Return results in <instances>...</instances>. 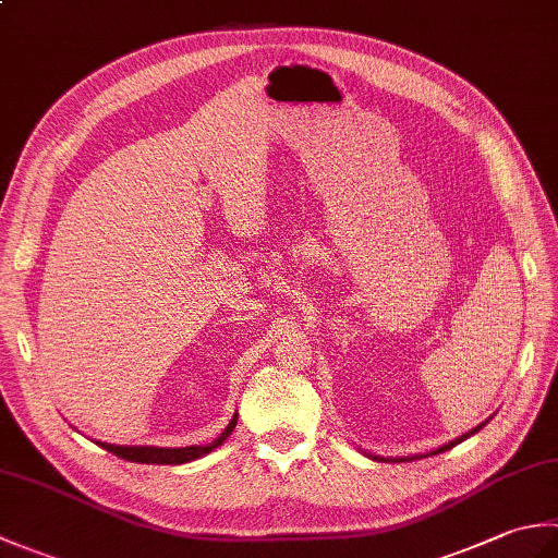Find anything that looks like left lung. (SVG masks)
<instances>
[{
	"mask_svg": "<svg viewBox=\"0 0 558 558\" xmlns=\"http://www.w3.org/2000/svg\"><path fill=\"white\" fill-rule=\"evenodd\" d=\"M492 420V417H489ZM489 420H484L482 424H477L475 429H470L468 434H462V436H458V438H453V441H448L446 446H441V448H436V450H432V453H424V456H398V458H384V456H372V453H364V456H369L372 460H378V462H410V460H420V458H429V456H438V453H444V450H450L453 446H458L460 441H465V438H470L472 434H477L484 424H487Z\"/></svg>",
	"mask_w": 558,
	"mask_h": 558,
	"instance_id": "obj_1",
	"label": "left lung"
}]
</instances>
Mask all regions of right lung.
<instances>
[{"mask_svg": "<svg viewBox=\"0 0 558 558\" xmlns=\"http://www.w3.org/2000/svg\"><path fill=\"white\" fill-rule=\"evenodd\" d=\"M236 426V412L232 414L230 424L225 426V432L216 438V441L208 446H184V448H160V446H117V444H105L96 441L100 448L110 450L117 458L132 460V462H146V465H184V462H192L196 458L208 456L210 450H216L225 444Z\"/></svg>", "mask_w": 558, "mask_h": 558, "instance_id": "right-lung-1", "label": "right lung"}]
</instances>
